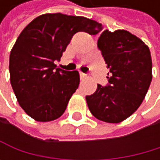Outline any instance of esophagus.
<instances>
[{
  "mask_svg": "<svg viewBox=\"0 0 160 160\" xmlns=\"http://www.w3.org/2000/svg\"><path fill=\"white\" fill-rule=\"evenodd\" d=\"M79 76H81V78L82 79H84L86 78V74L82 73V72H79Z\"/></svg>",
  "mask_w": 160,
  "mask_h": 160,
  "instance_id": "34e87169",
  "label": "esophagus"
}]
</instances>
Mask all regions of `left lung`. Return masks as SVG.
Listing matches in <instances>:
<instances>
[{
  "mask_svg": "<svg viewBox=\"0 0 160 160\" xmlns=\"http://www.w3.org/2000/svg\"><path fill=\"white\" fill-rule=\"evenodd\" d=\"M98 48L109 69L108 83L98 84L95 93L86 96L92 115L107 123H120L142 103L152 82V58L145 43L124 29H106Z\"/></svg>",
  "mask_w": 160,
  "mask_h": 160,
  "instance_id": "1",
  "label": "left lung"
}]
</instances>
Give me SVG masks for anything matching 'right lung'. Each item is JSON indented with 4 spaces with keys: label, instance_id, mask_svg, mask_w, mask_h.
I'll return each mask as SVG.
<instances>
[{
    "label": "right lung",
    "instance_id": "1",
    "mask_svg": "<svg viewBox=\"0 0 160 160\" xmlns=\"http://www.w3.org/2000/svg\"><path fill=\"white\" fill-rule=\"evenodd\" d=\"M98 22L82 16L48 13L36 17L18 36L10 52V83L20 107L39 122L59 118L79 84L78 71L57 68L73 35H95Z\"/></svg>",
    "mask_w": 160,
    "mask_h": 160
}]
</instances>
